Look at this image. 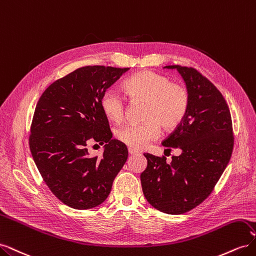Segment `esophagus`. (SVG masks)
Here are the masks:
<instances>
[{"instance_id":"34e87169","label":"esophagus","mask_w":256,"mask_h":256,"mask_svg":"<svg viewBox=\"0 0 256 256\" xmlns=\"http://www.w3.org/2000/svg\"><path fill=\"white\" fill-rule=\"evenodd\" d=\"M128 152H129V154H138V150H134V148H128Z\"/></svg>"}]
</instances>
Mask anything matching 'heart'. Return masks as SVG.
I'll list each match as a JSON object with an SVG mask.
<instances>
[{
	"mask_svg": "<svg viewBox=\"0 0 256 256\" xmlns=\"http://www.w3.org/2000/svg\"><path fill=\"white\" fill-rule=\"evenodd\" d=\"M127 94L134 102H145L140 124H128L115 131L118 141L130 148L141 150L157 138L160 126L166 130L180 125L188 112L190 97L187 88L172 83L166 76L150 70L140 72L124 83ZM102 108L108 118L120 122L125 115L126 99L113 88L104 92Z\"/></svg>",
	"mask_w": 256,
	"mask_h": 256,
	"instance_id": "obj_1",
	"label": "heart"
}]
</instances>
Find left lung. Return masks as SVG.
Returning a JSON list of instances; mask_svg holds the SVG:
<instances>
[{"label": "left lung", "instance_id": "1", "mask_svg": "<svg viewBox=\"0 0 256 256\" xmlns=\"http://www.w3.org/2000/svg\"><path fill=\"white\" fill-rule=\"evenodd\" d=\"M177 69L187 85L188 112L174 132L162 142L180 148L171 164L166 157L144 154L147 166L141 174L144 196L154 208L168 214H182L200 205L210 194L226 170L234 146L228 106L214 85L194 68Z\"/></svg>", "mask_w": 256, "mask_h": 256}]
</instances>
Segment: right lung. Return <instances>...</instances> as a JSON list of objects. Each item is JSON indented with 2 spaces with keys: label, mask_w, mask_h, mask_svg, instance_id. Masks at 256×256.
<instances>
[{
  "label": "right lung",
  "mask_w": 256,
  "mask_h": 256,
  "mask_svg": "<svg viewBox=\"0 0 256 256\" xmlns=\"http://www.w3.org/2000/svg\"><path fill=\"white\" fill-rule=\"evenodd\" d=\"M128 70L78 68L53 82L36 104L30 150L46 184L69 207L90 209L104 203L127 161L126 145L112 138L102 98ZM90 142L106 143L100 158L89 156Z\"/></svg>",
  "instance_id": "obj_1"
}]
</instances>
